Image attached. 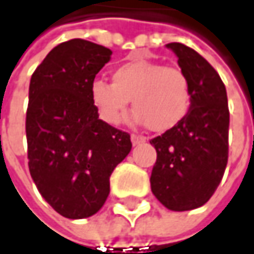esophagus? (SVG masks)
Segmentation results:
<instances>
[{
    "label": "esophagus",
    "instance_id": "obj_1",
    "mask_svg": "<svg viewBox=\"0 0 254 254\" xmlns=\"http://www.w3.org/2000/svg\"><path fill=\"white\" fill-rule=\"evenodd\" d=\"M130 141H132V144H133V145H138V144L144 142V141H145V138H144V136H141V135H135V133H133V135L130 136Z\"/></svg>",
    "mask_w": 254,
    "mask_h": 254
}]
</instances>
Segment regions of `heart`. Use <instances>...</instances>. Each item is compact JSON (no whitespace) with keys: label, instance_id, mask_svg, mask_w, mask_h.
<instances>
[{"label":"heart","instance_id":"b5f03b06","mask_svg":"<svg viewBox=\"0 0 254 254\" xmlns=\"http://www.w3.org/2000/svg\"><path fill=\"white\" fill-rule=\"evenodd\" d=\"M112 81L94 80L93 104L110 125L122 121L127 106H135L133 119L161 132L177 125L190 107V82L177 66L147 59H130L112 71Z\"/></svg>","mask_w":254,"mask_h":254}]
</instances>
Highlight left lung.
Instances as JSON below:
<instances>
[{
	"instance_id": "1",
	"label": "left lung",
	"mask_w": 254,
	"mask_h": 254,
	"mask_svg": "<svg viewBox=\"0 0 254 254\" xmlns=\"http://www.w3.org/2000/svg\"><path fill=\"white\" fill-rule=\"evenodd\" d=\"M166 46L189 78L190 107L177 125L150 141L157 151L151 190L167 209L190 211L211 199L227 167V91L218 72L196 51L176 42Z\"/></svg>"
}]
</instances>
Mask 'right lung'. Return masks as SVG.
<instances>
[{"label": "right lung", "mask_w": 254, "mask_h": 254, "mask_svg": "<svg viewBox=\"0 0 254 254\" xmlns=\"http://www.w3.org/2000/svg\"><path fill=\"white\" fill-rule=\"evenodd\" d=\"M102 45L71 39L36 68L26 113L30 176L62 217L88 218L104 205L110 174L132 148L129 133L99 119L90 87L110 61Z\"/></svg>", "instance_id": "obj_1"}]
</instances>
